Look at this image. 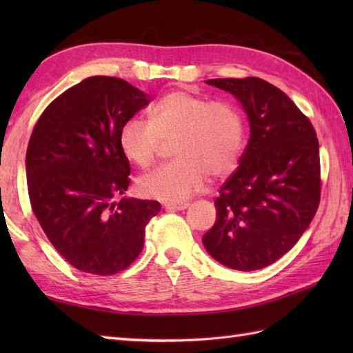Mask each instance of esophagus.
Wrapping results in <instances>:
<instances>
[{"instance_id":"1","label":"esophagus","mask_w":353,"mask_h":353,"mask_svg":"<svg viewBox=\"0 0 353 353\" xmlns=\"http://www.w3.org/2000/svg\"><path fill=\"white\" fill-rule=\"evenodd\" d=\"M167 211H183L190 206L188 201H179V203H165L163 205Z\"/></svg>"}]
</instances>
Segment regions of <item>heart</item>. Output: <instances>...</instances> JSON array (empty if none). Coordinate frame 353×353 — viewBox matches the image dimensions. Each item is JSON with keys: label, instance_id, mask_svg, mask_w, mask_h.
Returning a JSON list of instances; mask_svg holds the SVG:
<instances>
[{"label": "heart", "instance_id": "heart-1", "mask_svg": "<svg viewBox=\"0 0 353 353\" xmlns=\"http://www.w3.org/2000/svg\"><path fill=\"white\" fill-rule=\"evenodd\" d=\"M148 121L129 118L121 125L118 144L139 168L156 161L162 142H170L174 161L142 176V196L181 201L203 191L209 174L224 177L236 168L245 144L241 110L228 100H212L186 89L168 92L147 110Z\"/></svg>", "mask_w": 353, "mask_h": 353}]
</instances>
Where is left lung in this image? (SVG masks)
<instances>
[{
	"mask_svg": "<svg viewBox=\"0 0 353 353\" xmlns=\"http://www.w3.org/2000/svg\"><path fill=\"white\" fill-rule=\"evenodd\" d=\"M206 83L241 101L250 139L241 163L220 188L216 221L203 244L223 265L252 272L291 250L316 215L321 194L319 139L310 118L265 80Z\"/></svg>",
	"mask_w": 353,
	"mask_h": 353,
	"instance_id": "left-lung-1",
	"label": "left lung"
}]
</instances>
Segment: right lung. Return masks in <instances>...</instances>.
I'll return each mask as SVG.
<instances>
[{
	"label": "right lung",
	"instance_id": "right-lung-1",
	"mask_svg": "<svg viewBox=\"0 0 353 353\" xmlns=\"http://www.w3.org/2000/svg\"><path fill=\"white\" fill-rule=\"evenodd\" d=\"M148 103L123 79L88 77L48 104L30 137V205L50 243L80 272L112 276L132 265L161 211L156 200L121 197L130 163L119 129Z\"/></svg>",
	"mask_w": 353,
	"mask_h": 353
}]
</instances>
